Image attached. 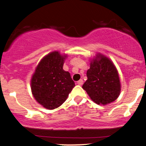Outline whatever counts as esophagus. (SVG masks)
<instances>
[{"label": "esophagus", "mask_w": 146, "mask_h": 146, "mask_svg": "<svg viewBox=\"0 0 146 146\" xmlns=\"http://www.w3.org/2000/svg\"><path fill=\"white\" fill-rule=\"evenodd\" d=\"M78 85H80V86H81V85L83 84V80H80L79 81H78V82H77Z\"/></svg>", "instance_id": "1"}]
</instances>
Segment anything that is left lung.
Listing matches in <instances>:
<instances>
[{
    "instance_id": "left-lung-1",
    "label": "left lung",
    "mask_w": 146,
    "mask_h": 146,
    "mask_svg": "<svg viewBox=\"0 0 146 146\" xmlns=\"http://www.w3.org/2000/svg\"><path fill=\"white\" fill-rule=\"evenodd\" d=\"M86 76L88 79L82 88L97 104H108L118 98L121 91L119 77L109 58L97 54L90 61Z\"/></svg>"
}]
</instances>
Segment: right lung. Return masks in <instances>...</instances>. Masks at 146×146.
Listing matches in <instances>:
<instances>
[{"mask_svg": "<svg viewBox=\"0 0 146 146\" xmlns=\"http://www.w3.org/2000/svg\"><path fill=\"white\" fill-rule=\"evenodd\" d=\"M66 56L58 51L51 52L40 60L31 78L33 96L48 110L62 104L75 86L70 73L63 69Z\"/></svg>", "mask_w": 146, "mask_h": 146, "instance_id": "1", "label": "right lung"}]
</instances>
